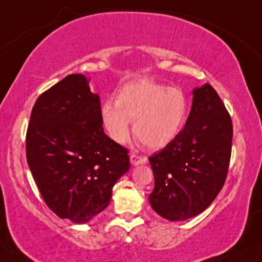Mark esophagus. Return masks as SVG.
<instances>
[{
	"label": "esophagus",
	"instance_id": "1",
	"mask_svg": "<svg viewBox=\"0 0 262 262\" xmlns=\"http://www.w3.org/2000/svg\"><path fill=\"white\" fill-rule=\"evenodd\" d=\"M130 163L133 165H139V164H146L147 160L144 157H140V156L132 154L130 155Z\"/></svg>",
	"mask_w": 262,
	"mask_h": 262
}]
</instances>
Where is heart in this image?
Returning <instances> with one entry per match:
<instances>
[{"label":"heart","instance_id":"b5f03b06","mask_svg":"<svg viewBox=\"0 0 262 262\" xmlns=\"http://www.w3.org/2000/svg\"><path fill=\"white\" fill-rule=\"evenodd\" d=\"M188 99L178 87L141 78L124 84L116 102L106 101L100 116L108 137L124 144L133 122L134 137L148 148L164 147L178 137L186 123Z\"/></svg>","mask_w":262,"mask_h":262}]
</instances>
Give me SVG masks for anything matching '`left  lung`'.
<instances>
[{
    "label": "left lung",
    "instance_id": "8db88e82",
    "mask_svg": "<svg viewBox=\"0 0 262 262\" xmlns=\"http://www.w3.org/2000/svg\"><path fill=\"white\" fill-rule=\"evenodd\" d=\"M183 130L148 157L155 188L148 201L169 221H184L209 207L227 177L232 147V121L215 89L194 88Z\"/></svg>",
    "mask_w": 262,
    "mask_h": 262
}]
</instances>
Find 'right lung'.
Instances as JSON below:
<instances>
[{"mask_svg":"<svg viewBox=\"0 0 262 262\" xmlns=\"http://www.w3.org/2000/svg\"><path fill=\"white\" fill-rule=\"evenodd\" d=\"M88 82L72 74L42 93L26 132V160L43 201L74 224L101 213L130 167L127 148L104 133L100 98Z\"/></svg>","mask_w":262,"mask_h":262,"instance_id":"add662e5","label":"right lung"}]
</instances>
